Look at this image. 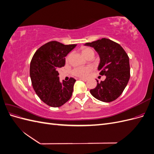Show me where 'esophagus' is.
Instances as JSON below:
<instances>
[{"instance_id":"obj_1","label":"esophagus","mask_w":154,"mask_h":154,"mask_svg":"<svg viewBox=\"0 0 154 154\" xmlns=\"http://www.w3.org/2000/svg\"><path fill=\"white\" fill-rule=\"evenodd\" d=\"M79 80H82V81H83V82H87V79H85V78H79Z\"/></svg>"}]
</instances>
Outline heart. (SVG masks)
<instances>
[{
	"label": "heart",
	"instance_id": "b5f03b06",
	"mask_svg": "<svg viewBox=\"0 0 154 154\" xmlns=\"http://www.w3.org/2000/svg\"><path fill=\"white\" fill-rule=\"evenodd\" d=\"M82 53L83 57H84L85 58L89 55H92L93 57L94 56V51L88 48H83L82 50ZM69 56H67V57L66 58L67 61L69 60ZM91 71V68L90 67H78L73 69L72 73L74 75L76 76L81 77V78H86L88 76V74H89Z\"/></svg>",
	"mask_w": 154,
	"mask_h": 154
}]
</instances>
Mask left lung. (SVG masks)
Wrapping results in <instances>:
<instances>
[{"label":"left lung","mask_w":154,"mask_h":154,"mask_svg":"<svg viewBox=\"0 0 154 154\" xmlns=\"http://www.w3.org/2000/svg\"><path fill=\"white\" fill-rule=\"evenodd\" d=\"M85 45L94 48L98 53L100 74L106 76L104 81H97V86L90 91L95 98L111 102L122 94L130 79V63L128 54L119 44L108 38H101Z\"/></svg>","instance_id":"8db88e82"}]
</instances>
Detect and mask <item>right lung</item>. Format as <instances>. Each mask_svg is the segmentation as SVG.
<instances>
[{"label": "right lung", "mask_w": 154, "mask_h": 154, "mask_svg": "<svg viewBox=\"0 0 154 154\" xmlns=\"http://www.w3.org/2000/svg\"><path fill=\"white\" fill-rule=\"evenodd\" d=\"M76 46L51 41L41 46L32 58L29 74L32 87L40 99L50 106H62L72 96L76 80L70 78L60 82L57 69L65 66V57Z\"/></svg>", "instance_id": "add662e5"}]
</instances>
